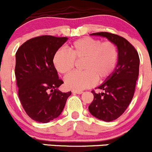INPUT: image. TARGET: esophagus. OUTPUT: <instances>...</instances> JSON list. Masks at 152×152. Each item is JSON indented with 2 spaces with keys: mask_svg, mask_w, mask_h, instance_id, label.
Masks as SVG:
<instances>
[{
  "mask_svg": "<svg viewBox=\"0 0 152 152\" xmlns=\"http://www.w3.org/2000/svg\"><path fill=\"white\" fill-rule=\"evenodd\" d=\"M72 93H74V94H82L83 92L82 91H73Z\"/></svg>",
  "mask_w": 152,
  "mask_h": 152,
  "instance_id": "1",
  "label": "esophagus"
}]
</instances>
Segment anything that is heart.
I'll list each match as a JSON object with an SVG mask.
<instances>
[{
  "mask_svg": "<svg viewBox=\"0 0 152 152\" xmlns=\"http://www.w3.org/2000/svg\"><path fill=\"white\" fill-rule=\"evenodd\" d=\"M118 58L117 46L112 42L102 43L92 37L76 40L69 46V52L58 49L53 56V64L61 74H68L75 67V61H82L83 72H72L64 78L68 88L82 91L96 82L107 79L115 69Z\"/></svg>",
  "mask_w": 152,
  "mask_h": 152,
  "instance_id": "heart-1",
  "label": "heart"
}]
</instances>
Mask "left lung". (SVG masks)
<instances>
[{
  "label": "left lung",
  "mask_w": 152,
  "mask_h": 152,
  "mask_svg": "<svg viewBox=\"0 0 152 152\" xmlns=\"http://www.w3.org/2000/svg\"><path fill=\"white\" fill-rule=\"evenodd\" d=\"M91 35L107 37L115 44L118 50V61L113 72L97 88L104 91H92L94 99L88 107L90 113L103 121L111 122L125 112L134 95L139 73L140 59L134 47L125 38L107 32Z\"/></svg>",
  "instance_id": "8db88e82"
}]
</instances>
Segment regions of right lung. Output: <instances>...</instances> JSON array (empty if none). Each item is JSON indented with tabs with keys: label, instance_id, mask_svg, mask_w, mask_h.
<instances>
[{
	"label": "right lung",
	"instance_id": "right-lung-1",
	"mask_svg": "<svg viewBox=\"0 0 152 152\" xmlns=\"http://www.w3.org/2000/svg\"><path fill=\"white\" fill-rule=\"evenodd\" d=\"M67 37L42 35L27 40L16 53L15 76L18 95L24 111L35 121L42 123L61 115L72 92L58 88V78L53 56Z\"/></svg>",
	"mask_w": 152,
	"mask_h": 152
}]
</instances>
